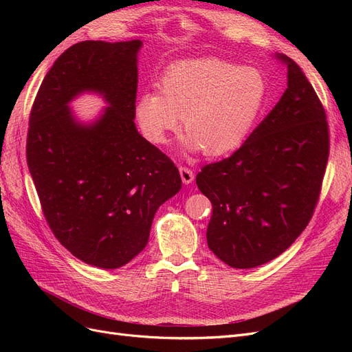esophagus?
I'll return each instance as SVG.
<instances>
[{
    "label": "esophagus",
    "mask_w": 352,
    "mask_h": 352,
    "mask_svg": "<svg viewBox=\"0 0 352 352\" xmlns=\"http://www.w3.org/2000/svg\"><path fill=\"white\" fill-rule=\"evenodd\" d=\"M179 173H180V177H182V182L185 185L192 184V180H194V170L192 168L185 167V166H180L179 167Z\"/></svg>",
    "instance_id": "obj_1"
}]
</instances>
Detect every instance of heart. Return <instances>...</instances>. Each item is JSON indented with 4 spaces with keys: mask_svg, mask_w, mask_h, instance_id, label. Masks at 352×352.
Here are the masks:
<instances>
[{
    "mask_svg": "<svg viewBox=\"0 0 352 352\" xmlns=\"http://www.w3.org/2000/svg\"><path fill=\"white\" fill-rule=\"evenodd\" d=\"M162 92H145L136 119L148 141L163 145L184 117V144L217 157L247 140L269 95L264 73L219 58L179 61L160 82Z\"/></svg>",
    "mask_w": 352,
    "mask_h": 352,
    "instance_id": "obj_1",
    "label": "heart"
}]
</instances>
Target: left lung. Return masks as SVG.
<instances>
[{"label": "left lung", "mask_w": 352, "mask_h": 352, "mask_svg": "<svg viewBox=\"0 0 352 352\" xmlns=\"http://www.w3.org/2000/svg\"><path fill=\"white\" fill-rule=\"evenodd\" d=\"M287 88L230 157L207 164L197 185L212 206L208 248L233 269L280 255L301 235L329 158L326 111L301 67L283 54Z\"/></svg>", "instance_id": "obj_1"}]
</instances>
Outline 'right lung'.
<instances>
[{
    "instance_id": "right-lung-1",
    "label": "right lung",
    "mask_w": 352,
    "mask_h": 352,
    "mask_svg": "<svg viewBox=\"0 0 352 352\" xmlns=\"http://www.w3.org/2000/svg\"><path fill=\"white\" fill-rule=\"evenodd\" d=\"M142 41H83L56 60L29 116L26 158L42 211L74 257L119 269L148 243L158 207L182 186L175 163L135 126ZM83 91L109 104L85 125L68 104Z\"/></svg>"
}]
</instances>
